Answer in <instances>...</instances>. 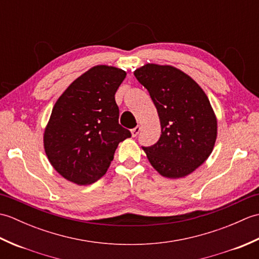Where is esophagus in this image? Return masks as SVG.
<instances>
[{
    "mask_svg": "<svg viewBox=\"0 0 259 259\" xmlns=\"http://www.w3.org/2000/svg\"><path fill=\"white\" fill-rule=\"evenodd\" d=\"M140 130H141V128L139 125H137L136 128H134L133 130H131V135H133V137H137L139 135V133H140Z\"/></svg>",
    "mask_w": 259,
    "mask_h": 259,
    "instance_id": "obj_1",
    "label": "esophagus"
}]
</instances>
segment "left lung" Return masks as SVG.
Returning <instances> with one entry per match:
<instances>
[{"label":"left lung","instance_id":"obj_1","mask_svg":"<svg viewBox=\"0 0 259 259\" xmlns=\"http://www.w3.org/2000/svg\"><path fill=\"white\" fill-rule=\"evenodd\" d=\"M135 76L149 92L160 119V138L142 147L152 167L167 178L191 174L210 155L217 137V120L206 93L170 65L146 64Z\"/></svg>","mask_w":259,"mask_h":259}]
</instances>
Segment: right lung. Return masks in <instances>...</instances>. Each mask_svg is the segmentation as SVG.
<instances>
[{
  "label": "right lung",
  "instance_id": "right-lung-1",
  "mask_svg": "<svg viewBox=\"0 0 259 259\" xmlns=\"http://www.w3.org/2000/svg\"><path fill=\"white\" fill-rule=\"evenodd\" d=\"M123 70L97 65L74 80L58 99L45 131V149L65 179L89 185L107 172L119 142L131 133L119 124L114 95Z\"/></svg>",
  "mask_w": 259,
  "mask_h": 259
}]
</instances>
